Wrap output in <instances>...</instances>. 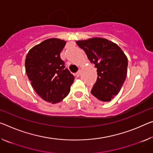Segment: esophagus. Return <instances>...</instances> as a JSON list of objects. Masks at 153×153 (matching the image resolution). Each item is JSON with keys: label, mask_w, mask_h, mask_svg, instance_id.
Returning <instances> with one entry per match:
<instances>
[{"label": "esophagus", "mask_w": 153, "mask_h": 153, "mask_svg": "<svg viewBox=\"0 0 153 153\" xmlns=\"http://www.w3.org/2000/svg\"><path fill=\"white\" fill-rule=\"evenodd\" d=\"M80 74H81V71H78L76 74V76L77 77H79V76H80Z\"/></svg>", "instance_id": "obj_1"}]
</instances>
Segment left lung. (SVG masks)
<instances>
[{
    "instance_id": "obj_1",
    "label": "left lung",
    "mask_w": 153,
    "mask_h": 153,
    "mask_svg": "<svg viewBox=\"0 0 153 153\" xmlns=\"http://www.w3.org/2000/svg\"><path fill=\"white\" fill-rule=\"evenodd\" d=\"M76 43L97 68V79L91 94L103 102L110 101L119 93L126 79L127 56L116 43L105 38H89Z\"/></svg>"
}]
</instances>
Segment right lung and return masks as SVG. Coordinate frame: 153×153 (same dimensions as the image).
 Listing matches in <instances>:
<instances>
[{
	"label": "right lung",
	"mask_w": 153,
	"mask_h": 153,
	"mask_svg": "<svg viewBox=\"0 0 153 153\" xmlns=\"http://www.w3.org/2000/svg\"><path fill=\"white\" fill-rule=\"evenodd\" d=\"M66 42L50 38L33 47L25 60V69L31 85L47 102L59 103L70 92L74 76L60 59Z\"/></svg>",
	"instance_id": "right-lung-1"
}]
</instances>
